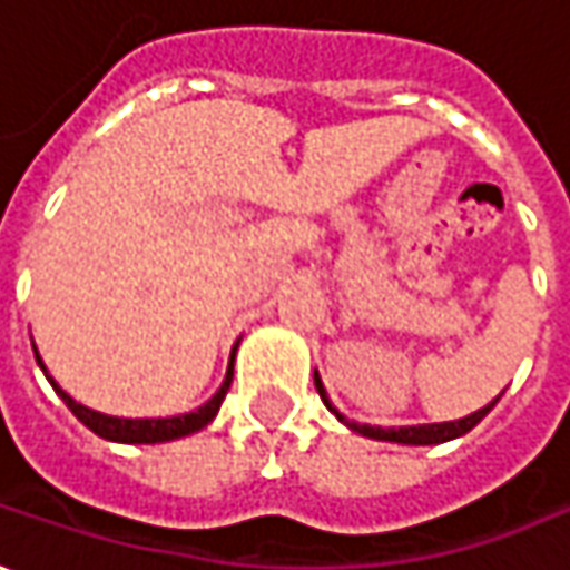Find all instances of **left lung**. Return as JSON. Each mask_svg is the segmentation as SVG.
I'll use <instances>...</instances> for the list:
<instances>
[{
  "label": "left lung",
  "instance_id": "1",
  "mask_svg": "<svg viewBox=\"0 0 570 570\" xmlns=\"http://www.w3.org/2000/svg\"><path fill=\"white\" fill-rule=\"evenodd\" d=\"M316 380V392H320V399L326 401V407H330L335 417L342 420L345 426H351L354 433H361V436H370V439H380V442H401V445H439V442H449V439H458L464 436V433H471L473 426L480 423V420L490 414L492 407H495V401H490L487 407H480V411H473V414H468V417L461 420H449V423H420V426H389V430H383V426H370V423H354V420L342 417L335 407H332V401L326 399V389H323V383H320V376H313Z\"/></svg>",
  "mask_w": 570,
  "mask_h": 570
}]
</instances>
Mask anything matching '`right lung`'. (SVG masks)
I'll use <instances>...</instances> for the list:
<instances>
[{"instance_id":"right-lung-1","label":"right lung","mask_w":570,"mask_h":570,"mask_svg":"<svg viewBox=\"0 0 570 570\" xmlns=\"http://www.w3.org/2000/svg\"><path fill=\"white\" fill-rule=\"evenodd\" d=\"M235 351L238 345L232 347V361H228V373H225V383L219 385V392L213 395V399L206 401L204 407H197V411H190V414H178V417H140V420H128V417H109V414H99V411H90V407H83L78 401L71 399L68 392H65L62 385L56 383L49 373H46L43 361H40V354H37V347H33V354H37V364L43 366L46 380L52 383L56 389V395L68 404V411L75 414V417L83 423V426H90L97 436L109 439V442H131V445H153V442H169V439H181L190 436V433H197V430H204L209 420L219 414V404H223L225 392H228V385H232V376H235Z\"/></svg>"}]
</instances>
